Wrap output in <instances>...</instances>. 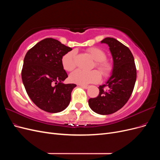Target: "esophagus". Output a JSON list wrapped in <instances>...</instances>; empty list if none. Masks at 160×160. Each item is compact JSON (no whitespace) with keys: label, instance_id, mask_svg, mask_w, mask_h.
Returning a JSON list of instances; mask_svg holds the SVG:
<instances>
[{"label":"esophagus","instance_id":"esophagus-1","mask_svg":"<svg viewBox=\"0 0 160 160\" xmlns=\"http://www.w3.org/2000/svg\"><path fill=\"white\" fill-rule=\"evenodd\" d=\"M79 85L81 87V88H83V89H88L89 88L88 85Z\"/></svg>","mask_w":160,"mask_h":160}]
</instances>
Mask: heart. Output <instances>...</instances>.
Here are the masks:
<instances>
[{
  "mask_svg": "<svg viewBox=\"0 0 160 160\" xmlns=\"http://www.w3.org/2000/svg\"><path fill=\"white\" fill-rule=\"evenodd\" d=\"M87 52L95 61V67L101 72V73L103 76H108L112 70V66L109 61L105 60V52L98 47L89 48L87 49ZM75 51H71L62 56L61 63L65 70L71 71L75 68ZM100 79V73L96 70L85 71L81 69H77L69 76V79L72 83L83 85L98 83Z\"/></svg>",
  "mask_w": 160,
  "mask_h": 160,
  "instance_id": "1",
  "label": "heart"
}]
</instances>
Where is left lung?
Returning <instances> with one entry per match:
<instances>
[{"label": "left lung", "instance_id": "left-lung-1", "mask_svg": "<svg viewBox=\"0 0 160 160\" xmlns=\"http://www.w3.org/2000/svg\"><path fill=\"white\" fill-rule=\"evenodd\" d=\"M101 43L109 47L113 61L112 72L105 84L99 87V95L89 99L88 103L94 112L109 115L118 111L128 102L134 88L137 72L133 56L128 47L111 37L105 38Z\"/></svg>", "mask_w": 160, "mask_h": 160}]
</instances>
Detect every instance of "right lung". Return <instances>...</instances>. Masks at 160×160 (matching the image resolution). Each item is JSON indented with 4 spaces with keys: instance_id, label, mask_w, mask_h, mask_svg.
<instances>
[{
    "instance_id": "add662e5",
    "label": "right lung",
    "mask_w": 160,
    "mask_h": 160,
    "mask_svg": "<svg viewBox=\"0 0 160 160\" xmlns=\"http://www.w3.org/2000/svg\"><path fill=\"white\" fill-rule=\"evenodd\" d=\"M72 50L58 40L47 38L28 51L21 72L27 93L32 102L49 113L65 109L75 84L62 83L67 75L62 57Z\"/></svg>"
}]
</instances>
